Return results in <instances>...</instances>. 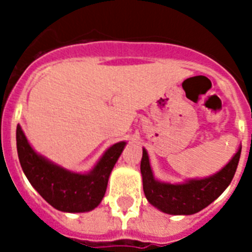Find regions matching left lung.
I'll list each match as a JSON object with an SVG mask.
<instances>
[{
	"mask_svg": "<svg viewBox=\"0 0 252 252\" xmlns=\"http://www.w3.org/2000/svg\"><path fill=\"white\" fill-rule=\"evenodd\" d=\"M240 155L241 146L232 159L216 174L173 184L155 179L151 170L148 151L142 149L140 170L146 199L159 211L168 215H194L216 201L224 192V189L230 186L239 165Z\"/></svg>",
	"mask_w": 252,
	"mask_h": 252,
	"instance_id": "8db88e82",
	"label": "left lung"
}]
</instances>
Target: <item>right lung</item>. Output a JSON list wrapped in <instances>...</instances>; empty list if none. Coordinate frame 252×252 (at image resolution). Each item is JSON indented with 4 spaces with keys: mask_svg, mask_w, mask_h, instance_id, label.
<instances>
[{
    "mask_svg": "<svg viewBox=\"0 0 252 252\" xmlns=\"http://www.w3.org/2000/svg\"><path fill=\"white\" fill-rule=\"evenodd\" d=\"M16 145L22 170L37 193L58 211L79 213L92 211L101 203L111 171L126 141L110 146L94 168L86 174L68 170L37 154L20 125L16 128Z\"/></svg>",
    "mask_w": 252,
    "mask_h": 252,
    "instance_id": "obj_1",
    "label": "right lung"
}]
</instances>
